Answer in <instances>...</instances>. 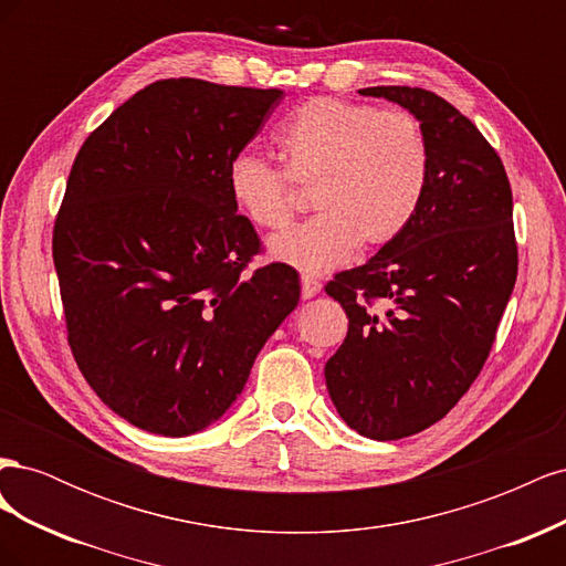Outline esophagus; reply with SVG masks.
Segmentation results:
<instances>
[{
  "label": "esophagus",
  "mask_w": 566,
  "mask_h": 566,
  "mask_svg": "<svg viewBox=\"0 0 566 566\" xmlns=\"http://www.w3.org/2000/svg\"><path fill=\"white\" fill-rule=\"evenodd\" d=\"M321 293V281H316L314 276H302V297L312 300Z\"/></svg>",
  "instance_id": "esophagus-1"
}]
</instances>
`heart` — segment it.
I'll return each mask as SVG.
<instances>
[{"label": "heart", "mask_w": 566, "mask_h": 566, "mask_svg": "<svg viewBox=\"0 0 566 566\" xmlns=\"http://www.w3.org/2000/svg\"><path fill=\"white\" fill-rule=\"evenodd\" d=\"M281 169L250 150L227 167L231 202L252 227L283 229L297 186H314L318 212L269 243L273 260L323 273L356 248L380 250L413 221L430 177V148L416 115L316 96L290 113L279 132Z\"/></svg>", "instance_id": "b5f03b06"}]
</instances>
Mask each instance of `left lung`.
<instances>
[{
    "mask_svg": "<svg viewBox=\"0 0 566 566\" xmlns=\"http://www.w3.org/2000/svg\"><path fill=\"white\" fill-rule=\"evenodd\" d=\"M418 117L430 177L413 221L325 293L349 331L325 364L339 418L375 441L441 420L482 370L517 281L505 167L470 119L418 87H368Z\"/></svg>",
    "mask_w": 566,
    "mask_h": 566,
    "instance_id": "obj_1",
    "label": "left lung"
}]
</instances>
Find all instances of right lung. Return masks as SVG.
<instances>
[{
	"label": "right lung",
	"mask_w": 566,
	"mask_h": 566,
	"mask_svg": "<svg viewBox=\"0 0 566 566\" xmlns=\"http://www.w3.org/2000/svg\"><path fill=\"white\" fill-rule=\"evenodd\" d=\"M281 101L153 82L73 163L54 227L67 342L98 399L139 430L188 437L217 422L300 302L293 266L245 273L260 238L227 186Z\"/></svg>",
	"instance_id": "obj_1"
}]
</instances>
